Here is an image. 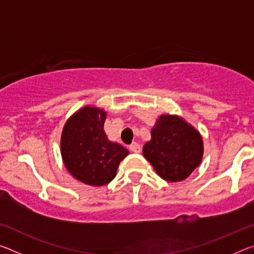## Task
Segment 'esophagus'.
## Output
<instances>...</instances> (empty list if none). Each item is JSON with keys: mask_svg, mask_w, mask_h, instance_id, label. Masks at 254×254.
Here are the masks:
<instances>
[{"mask_svg": "<svg viewBox=\"0 0 254 254\" xmlns=\"http://www.w3.org/2000/svg\"><path fill=\"white\" fill-rule=\"evenodd\" d=\"M130 150L132 152H134V153H140L141 152V147H140V144L137 143V142H133V143H131L130 144Z\"/></svg>", "mask_w": 254, "mask_h": 254, "instance_id": "1", "label": "esophagus"}]
</instances>
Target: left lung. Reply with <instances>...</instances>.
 Returning a JSON list of instances; mask_svg holds the SVG:
<instances>
[{
    "label": "left lung",
    "mask_w": 254,
    "mask_h": 254,
    "mask_svg": "<svg viewBox=\"0 0 254 254\" xmlns=\"http://www.w3.org/2000/svg\"><path fill=\"white\" fill-rule=\"evenodd\" d=\"M200 133L177 115L159 117L151 130V140L143 147V156L156 173L167 182H182L203 159Z\"/></svg>",
    "instance_id": "1"
}]
</instances>
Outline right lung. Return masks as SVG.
Returning <instances> with one entry per match:
<instances>
[{
	"label": "right lung",
	"mask_w": 254,
	"mask_h": 254,
	"mask_svg": "<svg viewBox=\"0 0 254 254\" xmlns=\"http://www.w3.org/2000/svg\"><path fill=\"white\" fill-rule=\"evenodd\" d=\"M106 112L84 106L68 119L60 139L63 161L69 174L91 186H103L117 176L128 151L111 142L104 132Z\"/></svg>",
	"instance_id": "1"
}]
</instances>
